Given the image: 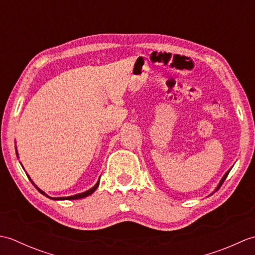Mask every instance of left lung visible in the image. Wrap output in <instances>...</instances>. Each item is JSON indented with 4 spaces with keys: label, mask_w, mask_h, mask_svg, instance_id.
Returning <instances> with one entry per match:
<instances>
[{
    "label": "left lung",
    "mask_w": 255,
    "mask_h": 255,
    "mask_svg": "<svg viewBox=\"0 0 255 255\" xmlns=\"http://www.w3.org/2000/svg\"><path fill=\"white\" fill-rule=\"evenodd\" d=\"M228 174H229V171L226 173V174H225V176L223 177V180H221V181H220V183H219V185H218L217 189H219V188H220V186H221V185H223V183L225 182V180H226V177H227V176H228ZM217 189H216V191H217Z\"/></svg>",
    "instance_id": "8db88e82"
}]
</instances>
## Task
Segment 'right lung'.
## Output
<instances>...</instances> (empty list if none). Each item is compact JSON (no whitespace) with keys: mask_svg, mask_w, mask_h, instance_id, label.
<instances>
[{"mask_svg":"<svg viewBox=\"0 0 255 255\" xmlns=\"http://www.w3.org/2000/svg\"><path fill=\"white\" fill-rule=\"evenodd\" d=\"M99 185H100V180L97 181V183L95 184V185H94L93 187H92L91 189H89V191L84 192V193H81V194H78V195H73V196H69V197H52V199H80V198H84V197H86V196H90V195H91L92 193H94V192L96 191V188L99 187ZM38 191H39L41 194L46 195L44 192L40 191L39 188H38Z\"/></svg>","mask_w":255,"mask_h":255,"instance_id":"add662e5","label":"right lung"}]
</instances>
